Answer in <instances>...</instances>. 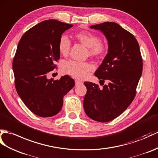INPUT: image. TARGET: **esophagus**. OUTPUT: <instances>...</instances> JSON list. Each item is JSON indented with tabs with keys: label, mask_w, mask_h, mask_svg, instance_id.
Instances as JSON below:
<instances>
[{
	"label": "esophagus",
	"mask_w": 158,
	"mask_h": 158,
	"mask_svg": "<svg viewBox=\"0 0 158 158\" xmlns=\"http://www.w3.org/2000/svg\"><path fill=\"white\" fill-rule=\"evenodd\" d=\"M83 83L81 81H80L79 80H75V85H81Z\"/></svg>",
	"instance_id": "esophagus-1"
}]
</instances>
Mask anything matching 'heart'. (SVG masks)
I'll list each match as a JSON object with an SVG mask.
<instances>
[{"label":"heart","mask_w":158,"mask_h":158,"mask_svg":"<svg viewBox=\"0 0 158 158\" xmlns=\"http://www.w3.org/2000/svg\"><path fill=\"white\" fill-rule=\"evenodd\" d=\"M75 38L83 44L89 48V54L91 56H100L104 52L105 44L100 41L97 35L92 33L82 31L77 33ZM71 47L70 40L67 36L62 35L58 42V50L60 54L67 56ZM94 69L89 62H81L75 60H66L62 62L61 71L64 74L69 75L77 79H85L89 73Z\"/></svg>","instance_id":"b5f03b06"}]
</instances>
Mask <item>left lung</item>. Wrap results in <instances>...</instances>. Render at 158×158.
I'll use <instances>...</instances> for the list:
<instances>
[{
  "instance_id": "left-lung-1",
  "label": "left lung",
  "mask_w": 158,
  "mask_h": 158,
  "mask_svg": "<svg viewBox=\"0 0 158 158\" xmlns=\"http://www.w3.org/2000/svg\"><path fill=\"white\" fill-rule=\"evenodd\" d=\"M100 30L108 41V53L94 75L108 85L100 88L84 82L87 93L83 108L88 117L106 123L120 115L133 102L141 78L143 60L135 36L114 22L91 25Z\"/></svg>"
}]
</instances>
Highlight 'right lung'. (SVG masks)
<instances>
[{
    "instance_id": "add662e5",
    "label": "right lung",
    "mask_w": 158,
    "mask_h": 158,
    "mask_svg": "<svg viewBox=\"0 0 158 158\" xmlns=\"http://www.w3.org/2000/svg\"><path fill=\"white\" fill-rule=\"evenodd\" d=\"M73 26L55 19L44 21L25 32L18 44L13 61L15 85L25 106L38 116L57 114L63 97L75 86L69 75L57 80L47 78L60 59V38Z\"/></svg>"
}]
</instances>
